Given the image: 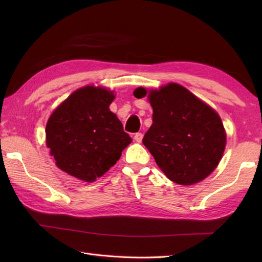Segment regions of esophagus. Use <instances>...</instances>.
I'll use <instances>...</instances> for the list:
<instances>
[{"mask_svg":"<svg viewBox=\"0 0 262 262\" xmlns=\"http://www.w3.org/2000/svg\"><path fill=\"white\" fill-rule=\"evenodd\" d=\"M134 140H135L137 143H141L142 140H143V134H142V133H136L135 136H134Z\"/></svg>","mask_w":262,"mask_h":262,"instance_id":"1","label":"esophagus"}]
</instances>
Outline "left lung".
Returning a JSON list of instances; mask_svg holds the SVG:
<instances>
[{"mask_svg":"<svg viewBox=\"0 0 262 262\" xmlns=\"http://www.w3.org/2000/svg\"><path fill=\"white\" fill-rule=\"evenodd\" d=\"M148 94L153 124L143 144L159 168L178 185L190 186L213 172L223 157L226 133L216 111L177 83L147 91L137 88L136 98Z\"/></svg>","mask_w":262,"mask_h":262,"instance_id":"1","label":"left lung"}]
</instances>
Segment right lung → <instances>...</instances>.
<instances>
[{"label": "right lung", "instance_id": "1", "mask_svg": "<svg viewBox=\"0 0 262 262\" xmlns=\"http://www.w3.org/2000/svg\"><path fill=\"white\" fill-rule=\"evenodd\" d=\"M115 94L88 85L74 91L49 117L46 145L60 170L93 182L120 159L132 142L109 109Z\"/></svg>", "mask_w": 262, "mask_h": 262}]
</instances>
